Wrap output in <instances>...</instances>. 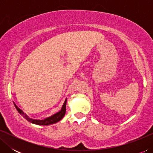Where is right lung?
Here are the masks:
<instances>
[{
    "label": "right lung",
    "instance_id": "1",
    "mask_svg": "<svg viewBox=\"0 0 153 153\" xmlns=\"http://www.w3.org/2000/svg\"><path fill=\"white\" fill-rule=\"evenodd\" d=\"M66 103H67V100H65V101L63 105L62 106L61 110H60L59 112L56 113V114H54L53 116L50 117H48V118L44 119V120H36V119L30 118L29 117L27 116L23 112V111L21 110L14 103V106H15L16 110L18 111V112L19 113V114L22 115L25 119H26V120L29 121L30 123H32L33 124H36L39 125H49L54 124V123L58 122V121H60L62 118H63L66 112Z\"/></svg>",
    "mask_w": 153,
    "mask_h": 153
}]
</instances>
